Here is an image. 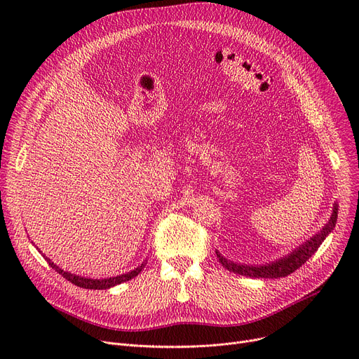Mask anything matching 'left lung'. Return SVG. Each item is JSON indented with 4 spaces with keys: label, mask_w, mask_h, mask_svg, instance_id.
I'll use <instances>...</instances> for the list:
<instances>
[{
    "label": "left lung",
    "mask_w": 359,
    "mask_h": 359,
    "mask_svg": "<svg viewBox=\"0 0 359 359\" xmlns=\"http://www.w3.org/2000/svg\"><path fill=\"white\" fill-rule=\"evenodd\" d=\"M337 218V205H334L333 214L329 219V222L325 225V229L316 234L313 238H310L307 243H304L303 246L294 250L290 256L280 259L275 263H271V265L265 266H248V265H237V263H233L222 257L218 252L217 256L219 259V263L230 272H236L238 275L244 276H250V278H282V276H288L290 273L295 272L299 266H303L304 263L317 252L320 248V244L323 243V240L327 237V234L334 229Z\"/></svg>",
    "instance_id": "obj_1"
}]
</instances>
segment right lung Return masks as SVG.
<instances>
[{
	"label": "right lung",
	"mask_w": 359,
	"mask_h": 359,
	"mask_svg": "<svg viewBox=\"0 0 359 359\" xmlns=\"http://www.w3.org/2000/svg\"><path fill=\"white\" fill-rule=\"evenodd\" d=\"M48 260V263L50 265L52 269H55L56 272H58L60 275H62L65 279H68L69 282H72L74 285L77 287H81V288H86V290H107L110 287H115L118 284H122V282H126L132 278H135L141 271L142 268L145 266V263H142L141 266H138L137 269L130 271L128 273H123V275H119V276H115V278H107V279H90V278H81V276H77L74 273H69V272H65L62 269H60L58 266L55 265L53 262H50V259L45 257Z\"/></svg>",
	"instance_id": "add662e5"
}]
</instances>
